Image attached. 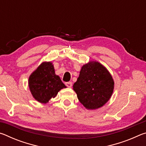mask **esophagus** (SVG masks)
<instances>
[{"instance_id": "obj_1", "label": "esophagus", "mask_w": 146, "mask_h": 146, "mask_svg": "<svg viewBox=\"0 0 146 146\" xmlns=\"http://www.w3.org/2000/svg\"><path fill=\"white\" fill-rule=\"evenodd\" d=\"M66 86H67L68 88H71V86H72V83L71 82H66Z\"/></svg>"}]
</instances>
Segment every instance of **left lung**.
<instances>
[{
	"instance_id": "left-lung-1",
	"label": "left lung",
	"mask_w": 146,
	"mask_h": 146,
	"mask_svg": "<svg viewBox=\"0 0 146 146\" xmlns=\"http://www.w3.org/2000/svg\"><path fill=\"white\" fill-rule=\"evenodd\" d=\"M114 80L109 71L97 61H90L81 68L73 86L80 102L89 110L102 107L111 97Z\"/></svg>"
}]
</instances>
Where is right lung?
Returning <instances> with one entry per match:
<instances>
[{
  "label": "right lung",
  "mask_w": 146,
  "mask_h": 146,
  "mask_svg": "<svg viewBox=\"0 0 146 146\" xmlns=\"http://www.w3.org/2000/svg\"><path fill=\"white\" fill-rule=\"evenodd\" d=\"M28 86L32 96L42 104L55 98L58 91L66 86L55 74L51 62H43L29 76Z\"/></svg>",
  "instance_id": "add662e5"
}]
</instances>
